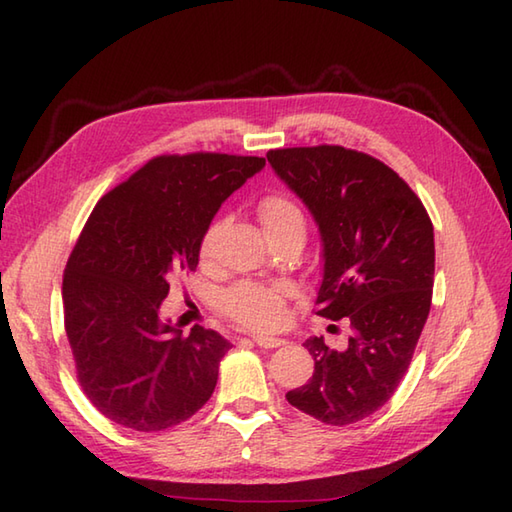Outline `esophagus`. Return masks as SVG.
Returning <instances> with one entry per match:
<instances>
[{
    "mask_svg": "<svg viewBox=\"0 0 512 512\" xmlns=\"http://www.w3.org/2000/svg\"><path fill=\"white\" fill-rule=\"evenodd\" d=\"M253 343L259 347H266V350H273V347L286 345V339H277V336H253Z\"/></svg>",
    "mask_w": 512,
    "mask_h": 512,
    "instance_id": "34e87169",
    "label": "esophagus"
}]
</instances>
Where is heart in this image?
Instances as JSON below:
<instances>
[{"mask_svg":"<svg viewBox=\"0 0 512 512\" xmlns=\"http://www.w3.org/2000/svg\"><path fill=\"white\" fill-rule=\"evenodd\" d=\"M257 217L262 222L270 242H277L281 237L301 235L306 237V215L301 206L284 193H268L257 202ZM217 233V224L206 228L200 239V257L206 259L211 255L213 239ZM286 295L288 288L279 284H253L242 281L228 288L220 306L226 317L250 330H273L284 321L286 312Z\"/></svg>","mask_w":512,"mask_h":512,"instance_id":"obj_1","label":"heart"}]
</instances>
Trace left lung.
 Masks as SVG:
<instances>
[{
  "label": "left lung",
  "mask_w": 512,
  "mask_h": 512,
  "mask_svg": "<svg viewBox=\"0 0 512 512\" xmlns=\"http://www.w3.org/2000/svg\"><path fill=\"white\" fill-rule=\"evenodd\" d=\"M277 176L306 202L323 242L317 314L352 336L336 352L308 339L314 374L286 394L308 416L345 427L394 396L427 323L436 246L424 204L394 169L341 145L270 149Z\"/></svg>",
  "instance_id": "8db88e82"
}]
</instances>
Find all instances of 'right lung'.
<instances>
[{
	"label": "right lung",
	"instance_id": "add662e5",
	"mask_svg": "<svg viewBox=\"0 0 512 512\" xmlns=\"http://www.w3.org/2000/svg\"><path fill=\"white\" fill-rule=\"evenodd\" d=\"M266 165L257 156H156L96 202L63 273V323L83 394L121 427L154 433L211 398L231 350L160 319L169 284L198 268L222 202Z\"/></svg>",
	"mask_w": 512,
	"mask_h": 512
}]
</instances>
